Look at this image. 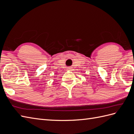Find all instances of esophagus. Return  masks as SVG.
<instances>
[{
    "mask_svg": "<svg viewBox=\"0 0 134 134\" xmlns=\"http://www.w3.org/2000/svg\"><path fill=\"white\" fill-rule=\"evenodd\" d=\"M68 70H71V69H72V68H68Z\"/></svg>",
    "mask_w": 134,
    "mask_h": 134,
    "instance_id": "1",
    "label": "esophagus"
}]
</instances>
